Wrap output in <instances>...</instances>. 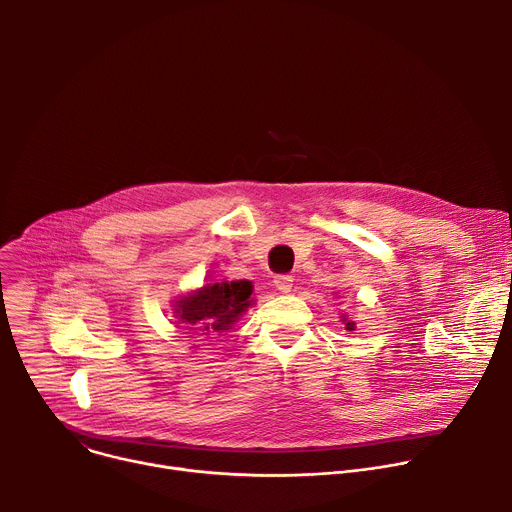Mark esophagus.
I'll return each mask as SVG.
<instances>
[{
  "label": "esophagus",
  "instance_id": "34e87169",
  "mask_svg": "<svg viewBox=\"0 0 512 512\" xmlns=\"http://www.w3.org/2000/svg\"><path fill=\"white\" fill-rule=\"evenodd\" d=\"M273 285L281 291V294H289L291 287H294V277H291V275H275Z\"/></svg>",
  "mask_w": 512,
  "mask_h": 512
}]
</instances>
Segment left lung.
<instances>
[{
	"mask_svg": "<svg viewBox=\"0 0 512 512\" xmlns=\"http://www.w3.org/2000/svg\"><path fill=\"white\" fill-rule=\"evenodd\" d=\"M342 320L346 322V318H344V316H342ZM346 330H354V322H350V320H348V322H346Z\"/></svg>",
	"mask_w": 512,
	"mask_h": 512,
	"instance_id": "obj_1",
	"label": "left lung"
}]
</instances>
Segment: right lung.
<instances>
[{
    "label": "right lung",
    "mask_w": 512,
    "mask_h": 512,
    "mask_svg": "<svg viewBox=\"0 0 512 512\" xmlns=\"http://www.w3.org/2000/svg\"><path fill=\"white\" fill-rule=\"evenodd\" d=\"M251 294L253 283L249 279L204 283L174 300L172 314L198 336H216L229 332L253 306Z\"/></svg>",
    "instance_id": "1"
}]
</instances>
